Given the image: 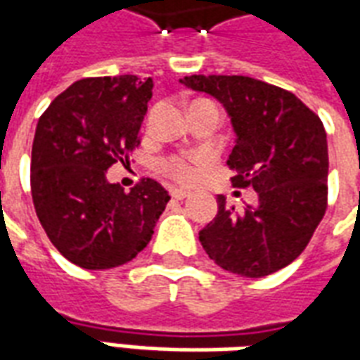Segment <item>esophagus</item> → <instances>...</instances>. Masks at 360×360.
<instances>
[{"label": "esophagus", "mask_w": 360, "mask_h": 360, "mask_svg": "<svg viewBox=\"0 0 360 360\" xmlns=\"http://www.w3.org/2000/svg\"><path fill=\"white\" fill-rule=\"evenodd\" d=\"M188 195H191V193L185 191V188H177V187L172 188V198H175V200H183V198H187Z\"/></svg>", "instance_id": "obj_1"}]
</instances>
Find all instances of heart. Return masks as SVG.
Returning a JSON list of instances; mask_svg holds the SVG:
<instances>
[{
    "mask_svg": "<svg viewBox=\"0 0 360 360\" xmlns=\"http://www.w3.org/2000/svg\"><path fill=\"white\" fill-rule=\"evenodd\" d=\"M162 169L179 181H188L195 177V160L188 158H167L162 162Z\"/></svg>",
    "mask_w": 360,
    "mask_h": 360,
    "instance_id": "obj_1",
    "label": "heart"
}]
</instances>
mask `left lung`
<instances>
[{"label":"left lung","mask_w":360,"mask_h":360,"mask_svg":"<svg viewBox=\"0 0 360 360\" xmlns=\"http://www.w3.org/2000/svg\"><path fill=\"white\" fill-rule=\"evenodd\" d=\"M187 89L214 96L231 119L227 165L235 187L258 200L235 208L218 195V214L198 233L206 255L243 278L285 268L309 245L328 204V142L316 113L289 90L241 75H191Z\"/></svg>","instance_id":"obj_1"}]
</instances>
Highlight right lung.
<instances>
[{
	"instance_id": "1",
	"label": "right lung",
	"mask_w": 360,
	"mask_h": 360,
	"mask_svg": "<svg viewBox=\"0 0 360 360\" xmlns=\"http://www.w3.org/2000/svg\"><path fill=\"white\" fill-rule=\"evenodd\" d=\"M152 79L134 75L73 82L36 125L30 188L36 216L53 247L86 270L133 260L152 239L169 195L142 179L125 193L105 179L139 144Z\"/></svg>"
}]
</instances>
